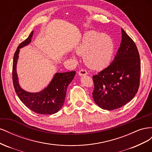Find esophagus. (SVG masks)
Listing matches in <instances>:
<instances>
[{"label":"esophagus","mask_w":152,"mask_h":152,"mask_svg":"<svg viewBox=\"0 0 152 152\" xmlns=\"http://www.w3.org/2000/svg\"><path fill=\"white\" fill-rule=\"evenodd\" d=\"M87 74H88V72H87L85 69H81V70L79 72V75L80 76H84Z\"/></svg>","instance_id":"34e87169"}]
</instances>
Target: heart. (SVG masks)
<instances>
[{"mask_svg":"<svg viewBox=\"0 0 152 152\" xmlns=\"http://www.w3.org/2000/svg\"><path fill=\"white\" fill-rule=\"evenodd\" d=\"M77 53L84 56L86 65L95 70H102L111 61L114 53V42L110 35L95 31L84 35Z\"/></svg>","mask_w":152,"mask_h":152,"instance_id":"b5f03b06","label":"heart"}]
</instances>
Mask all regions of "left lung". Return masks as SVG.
Returning a JSON list of instances; mask_svg holds the SVG:
<instances>
[{
  "instance_id": "obj_1",
  "label": "left lung",
  "mask_w": 152,
  "mask_h": 152,
  "mask_svg": "<svg viewBox=\"0 0 152 152\" xmlns=\"http://www.w3.org/2000/svg\"><path fill=\"white\" fill-rule=\"evenodd\" d=\"M141 62L133 40L122 28V42L110 65L93 76V97L103 110L122 107L134 97L140 87Z\"/></svg>"
}]
</instances>
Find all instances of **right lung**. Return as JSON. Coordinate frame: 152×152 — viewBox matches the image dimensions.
<instances>
[{"mask_svg": "<svg viewBox=\"0 0 152 152\" xmlns=\"http://www.w3.org/2000/svg\"><path fill=\"white\" fill-rule=\"evenodd\" d=\"M34 31L22 42L14 55L12 64V81L16 93L23 104L32 111L42 115H51L57 113L65 102L67 87L72 81L75 71L56 73L46 88L36 93H28L22 89L18 84L16 73V64L20 48L25 46L31 42Z\"/></svg>", "mask_w": 152, "mask_h": 152, "instance_id": "right-lung-1", "label": "right lung"}]
</instances>
